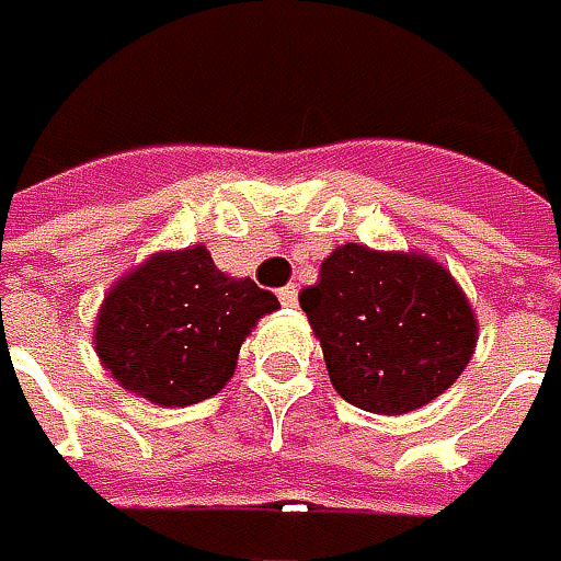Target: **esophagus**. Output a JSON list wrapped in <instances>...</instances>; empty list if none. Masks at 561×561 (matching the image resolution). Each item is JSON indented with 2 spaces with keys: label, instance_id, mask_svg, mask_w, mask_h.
I'll return each mask as SVG.
<instances>
[{
  "label": "esophagus",
  "instance_id": "esophagus-1",
  "mask_svg": "<svg viewBox=\"0 0 561 561\" xmlns=\"http://www.w3.org/2000/svg\"><path fill=\"white\" fill-rule=\"evenodd\" d=\"M277 300L284 302V306H290V309H294V306H297V287H294V284L280 287V290H277Z\"/></svg>",
  "mask_w": 561,
  "mask_h": 561
}]
</instances>
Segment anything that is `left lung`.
Returning <instances> with one entry per match:
<instances>
[{"label": "left lung", "instance_id": "1", "mask_svg": "<svg viewBox=\"0 0 561 561\" xmlns=\"http://www.w3.org/2000/svg\"><path fill=\"white\" fill-rule=\"evenodd\" d=\"M300 306L344 402L405 415L437 399L476 351V312L444 264L339 245Z\"/></svg>", "mask_w": 561, "mask_h": 561}]
</instances>
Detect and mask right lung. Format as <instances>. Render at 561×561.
Segmentation results:
<instances>
[{"instance_id":"1","label":"right lung","mask_w":561,"mask_h":561,"mask_svg":"<svg viewBox=\"0 0 561 561\" xmlns=\"http://www.w3.org/2000/svg\"><path fill=\"white\" fill-rule=\"evenodd\" d=\"M280 309L252 277H229L204 245L159 252L101 302L95 351L124 389L165 409L217 396L261 316Z\"/></svg>"}]
</instances>
